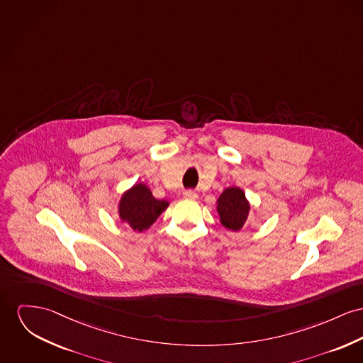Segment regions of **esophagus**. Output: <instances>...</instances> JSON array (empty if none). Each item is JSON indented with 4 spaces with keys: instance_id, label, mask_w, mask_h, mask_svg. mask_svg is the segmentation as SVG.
<instances>
[{
    "instance_id": "34e87169",
    "label": "esophagus",
    "mask_w": 363,
    "mask_h": 363,
    "mask_svg": "<svg viewBox=\"0 0 363 363\" xmlns=\"http://www.w3.org/2000/svg\"><path fill=\"white\" fill-rule=\"evenodd\" d=\"M183 196L186 198V199H196L198 198V194L195 193V191H193V190H186L184 193H183Z\"/></svg>"
}]
</instances>
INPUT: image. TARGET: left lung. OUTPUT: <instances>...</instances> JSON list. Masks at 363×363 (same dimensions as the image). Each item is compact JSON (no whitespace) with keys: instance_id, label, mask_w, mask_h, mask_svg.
Listing matches in <instances>:
<instances>
[{"instance_id":"8db88e82","label":"left lung","mask_w":363,"mask_h":363,"mask_svg":"<svg viewBox=\"0 0 363 363\" xmlns=\"http://www.w3.org/2000/svg\"><path fill=\"white\" fill-rule=\"evenodd\" d=\"M216 209L225 228L240 231L247 220L250 205L240 187H228L218 196Z\"/></svg>"}]
</instances>
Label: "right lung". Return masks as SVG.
<instances>
[{
    "label": "right lung",
    "mask_w": 363,
    "mask_h": 363,
    "mask_svg": "<svg viewBox=\"0 0 363 363\" xmlns=\"http://www.w3.org/2000/svg\"><path fill=\"white\" fill-rule=\"evenodd\" d=\"M168 206V201L154 198L150 189L143 183H139L122 194L118 215L122 221L128 223L135 231H145Z\"/></svg>",
    "instance_id": "obj_1"
}]
</instances>
